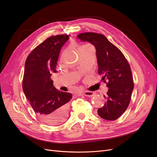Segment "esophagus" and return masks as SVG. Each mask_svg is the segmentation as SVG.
<instances>
[{
	"label": "esophagus",
	"mask_w": 157,
	"mask_h": 157,
	"mask_svg": "<svg viewBox=\"0 0 157 157\" xmlns=\"http://www.w3.org/2000/svg\"><path fill=\"white\" fill-rule=\"evenodd\" d=\"M82 94L84 95V96H88V97H92L95 95V93L93 92H90V91H86V92H77V94H76V96H80Z\"/></svg>",
	"instance_id": "obj_1"
}]
</instances>
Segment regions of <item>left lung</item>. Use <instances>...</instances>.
Wrapping results in <instances>:
<instances>
[{"label": "left lung", "mask_w": 157, "mask_h": 157, "mask_svg": "<svg viewBox=\"0 0 157 157\" xmlns=\"http://www.w3.org/2000/svg\"><path fill=\"white\" fill-rule=\"evenodd\" d=\"M82 42H88L96 50L98 73L101 81L109 88L106 102L98 109V114L107 121H115L126 110L134 89L131 69L121 50L107 38L95 33H85L77 35Z\"/></svg>", "instance_id": "8db88e82"}]
</instances>
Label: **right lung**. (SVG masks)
Returning <instances> with one entry per match:
<instances>
[{
	"label": "right lung",
	"mask_w": 157,
	"mask_h": 157,
	"mask_svg": "<svg viewBox=\"0 0 157 157\" xmlns=\"http://www.w3.org/2000/svg\"><path fill=\"white\" fill-rule=\"evenodd\" d=\"M69 35L48 38L28 56L25 63L23 90L27 99L45 124L56 126L63 123L68 117L69 92L57 90L51 79L57 73L56 65L61 48Z\"/></svg>",
	"instance_id": "obj_1"
}]
</instances>
